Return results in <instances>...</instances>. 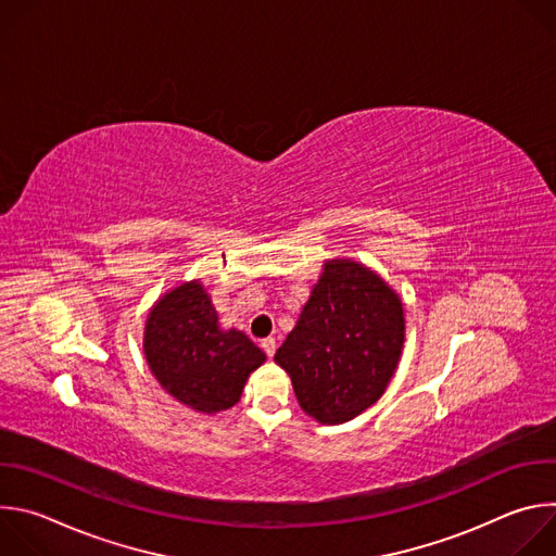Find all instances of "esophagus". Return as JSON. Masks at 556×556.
<instances>
[{
	"label": "esophagus",
	"instance_id": "34e87169",
	"mask_svg": "<svg viewBox=\"0 0 556 556\" xmlns=\"http://www.w3.org/2000/svg\"><path fill=\"white\" fill-rule=\"evenodd\" d=\"M262 350L266 352L268 358H273V356H275V350H277V341H275V339H264V341H262Z\"/></svg>",
	"mask_w": 556,
	"mask_h": 556
}]
</instances>
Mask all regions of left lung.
Masks as SVG:
<instances>
[{"label": "left lung", "instance_id": "1", "mask_svg": "<svg viewBox=\"0 0 556 556\" xmlns=\"http://www.w3.org/2000/svg\"><path fill=\"white\" fill-rule=\"evenodd\" d=\"M403 341L399 294L365 266L337 260L326 264L275 363L288 371L307 416L341 425L380 399Z\"/></svg>", "mask_w": 556, "mask_h": 556}]
</instances>
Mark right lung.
Returning <instances> with one entry per match:
<instances>
[{"label": "right lung", "instance_id": "1", "mask_svg": "<svg viewBox=\"0 0 556 556\" xmlns=\"http://www.w3.org/2000/svg\"><path fill=\"white\" fill-rule=\"evenodd\" d=\"M147 363L176 401L217 414L240 401L251 371L266 354L237 330H219L217 312L198 281L182 283L149 312Z\"/></svg>", "mask_w": 556, "mask_h": 556}]
</instances>
